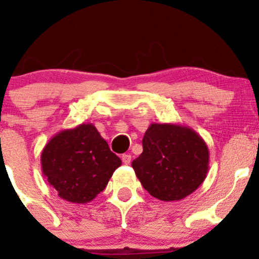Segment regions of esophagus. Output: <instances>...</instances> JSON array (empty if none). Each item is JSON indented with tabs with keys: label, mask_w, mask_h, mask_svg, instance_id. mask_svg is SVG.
Segmentation results:
<instances>
[{
	"label": "esophagus",
	"mask_w": 259,
	"mask_h": 259,
	"mask_svg": "<svg viewBox=\"0 0 259 259\" xmlns=\"http://www.w3.org/2000/svg\"><path fill=\"white\" fill-rule=\"evenodd\" d=\"M121 160H123L124 164H130V162H132V154H123V156H121Z\"/></svg>",
	"instance_id": "esophagus-1"
}]
</instances>
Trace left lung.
<instances>
[{
	"label": "left lung",
	"instance_id": "obj_1",
	"mask_svg": "<svg viewBox=\"0 0 259 259\" xmlns=\"http://www.w3.org/2000/svg\"><path fill=\"white\" fill-rule=\"evenodd\" d=\"M142 148L132 165L144 189L160 201L183 200L206 179L209 151L191 127L152 123Z\"/></svg>",
	"mask_w": 259,
	"mask_h": 259
}]
</instances>
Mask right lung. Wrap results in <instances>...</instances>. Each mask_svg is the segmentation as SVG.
<instances>
[{
	"label": "right lung",
	"instance_id": "obj_1",
	"mask_svg": "<svg viewBox=\"0 0 259 259\" xmlns=\"http://www.w3.org/2000/svg\"><path fill=\"white\" fill-rule=\"evenodd\" d=\"M121 165L94 124L56 134L41 152V168L58 196L72 203L91 202Z\"/></svg>",
	"mask_w": 259,
	"mask_h": 259
}]
</instances>
